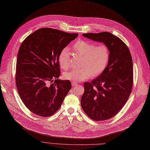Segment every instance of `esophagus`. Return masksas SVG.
Returning <instances> with one entry per match:
<instances>
[{"instance_id": "1", "label": "esophagus", "mask_w": 150, "mask_h": 150, "mask_svg": "<svg viewBox=\"0 0 150 150\" xmlns=\"http://www.w3.org/2000/svg\"><path fill=\"white\" fill-rule=\"evenodd\" d=\"M71 85H72V86H76V85H77V83L76 82H74V81H72V82H71Z\"/></svg>"}]
</instances>
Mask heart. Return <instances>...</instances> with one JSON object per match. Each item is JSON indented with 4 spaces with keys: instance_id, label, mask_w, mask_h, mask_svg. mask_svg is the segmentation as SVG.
Segmentation results:
<instances>
[{
    "instance_id": "1",
    "label": "heart",
    "mask_w": 150,
    "mask_h": 150,
    "mask_svg": "<svg viewBox=\"0 0 150 150\" xmlns=\"http://www.w3.org/2000/svg\"><path fill=\"white\" fill-rule=\"evenodd\" d=\"M73 48L77 53L83 56L81 63L82 67L64 73V79L83 81L92 76L96 77L100 75L107 67L110 58V50L105 44L96 45L93 42L81 40L74 44ZM58 60L62 69H67L70 67V53L68 47L60 51Z\"/></svg>"
}]
</instances>
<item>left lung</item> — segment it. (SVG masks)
<instances>
[{
  "label": "left lung",
  "instance_id": "left-lung-1",
  "mask_svg": "<svg viewBox=\"0 0 150 150\" xmlns=\"http://www.w3.org/2000/svg\"><path fill=\"white\" fill-rule=\"evenodd\" d=\"M83 36L102 42L110 50L107 67L91 83L85 82L81 107L86 115L96 121L108 120L126 103L133 84V60L126 44L108 32L85 33Z\"/></svg>",
  "mask_w": 150,
  "mask_h": 150
}]
</instances>
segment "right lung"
Segmentation results:
<instances>
[{
    "mask_svg": "<svg viewBox=\"0 0 150 150\" xmlns=\"http://www.w3.org/2000/svg\"><path fill=\"white\" fill-rule=\"evenodd\" d=\"M77 36V33L43 28L22 43L17 58L16 83L21 100L32 112L50 117L61 107L71 84L58 79V56Z\"/></svg>",
    "mask_w": 150,
    "mask_h": 150,
    "instance_id": "add662e5",
    "label": "right lung"
}]
</instances>
